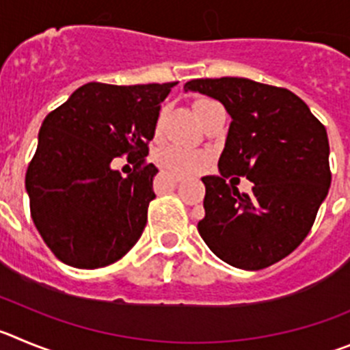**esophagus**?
Listing matches in <instances>:
<instances>
[{
    "label": "esophagus",
    "mask_w": 350,
    "mask_h": 350,
    "mask_svg": "<svg viewBox=\"0 0 350 350\" xmlns=\"http://www.w3.org/2000/svg\"><path fill=\"white\" fill-rule=\"evenodd\" d=\"M169 176H171V178H172V179H174V181H176V183H181V181H183V179H185V178H183V176H179V174H169Z\"/></svg>",
    "instance_id": "1"
}]
</instances>
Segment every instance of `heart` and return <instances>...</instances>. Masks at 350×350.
I'll return each mask as SVG.
<instances>
[{"mask_svg":"<svg viewBox=\"0 0 350 350\" xmlns=\"http://www.w3.org/2000/svg\"><path fill=\"white\" fill-rule=\"evenodd\" d=\"M214 100L211 99H198L195 100V113H200V109L206 108ZM153 159L159 163L160 167L167 169V171L178 172V174H190V172L198 171L204 167L206 163V155L193 148L183 146V144H163V146L157 148L153 153Z\"/></svg>","mask_w":350,"mask_h":350,"instance_id":"b5f03b06","label":"heart"}]
</instances>
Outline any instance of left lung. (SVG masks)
<instances>
[{
	"label": "left lung",
	"mask_w": 350,
	"mask_h": 350,
	"mask_svg": "<svg viewBox=\"0 0 350 350\" xmlns=\"http://www.w3.org/2000/svg\"><path fill=\"white\" fill-rule=\"evenodd\" d=\"M185 92L219 100L232 124L219 176H204V218L197 228L219 260L260 270L288 256L310 232L332 185L324 125L288 89L247 78H206ZM245 175L254 191L239 194L224 178Z\"/></svg>",
	"instance_id": "obj_1"
}]
</instances>
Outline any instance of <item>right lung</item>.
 <instances>
[{"mask_svg": "<svg viewBox=\"0 0 350 350\" xmlns=\"http://www.w3.org/2000/svg\"><path fill=\"white\" fill-rule=\"evenodd\" d=\"M172 83H85L43 120L26 172L31 216L52 253L77 269L115 263L139 241L159 169L144 165ZM139 156L132 175L115 156Z\"/></svg>", "mask_w": 350, "mask_h": 350, "instance_id": "add662e5", "label": "right lung"}]
</instances>
